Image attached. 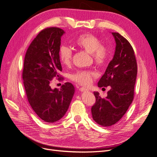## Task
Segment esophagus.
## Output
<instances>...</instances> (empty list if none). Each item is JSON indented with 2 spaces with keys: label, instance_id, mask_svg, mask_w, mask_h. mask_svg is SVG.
<instances>
[{
  "label": "esophagus",
  "instance_id": "1",
  "mask_svg": "<svg viewBox=\"0 0 157 157\" xmlns=\"http://www.w3.org/2000/svg\"><path fill=\"white\" fill-rule=\"evenodd\" d=\"M79 90H80L81 92H86V91H88V89L85 88V87H81V88L79 89Z\"/></svg>",
  "mask_w": 157,
  "mask_h": 157
}]
</instances>
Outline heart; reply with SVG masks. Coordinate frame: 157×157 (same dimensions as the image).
Masks as SVG:
<instances>
[{"label":"heart","mask_w":157,"mask_h":157,"mask_svg":"<svg viewBox=\"0 0 157 157\" xmlns=\"http://www.w3.org/2000/svg\"><path fill=\"white\" fill-rule=\"evenodd\" d=\"M74 44L78 48L90 54L92 59L97 65H103L107 60L109 50L101 45V42L98 37L90 33L79 36L75 40ZM59 59L63 65L69 66L72 63V52L69 47L65 45L60 46L59 50ZM95 74L88 71H79L72 74L70 78L74 82L82 85H89L91 83Z\"/></svg>","instance_id":"1"}]
</instances>
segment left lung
I'll return each instance as SVG.
<instances>
[{
    "mask_svg": "<svg viewBox=\"0 0 157 157\" xmlns=\"http://www.w3.org/2000/svg\"><path fill=\"white\" fill-rule=\"evenodd\" d=\"M116 48L113 59L98 82L99 87L110 86L107 96L94 92L96 103L91 108L92 118L103 127L111 126L123 117L134 98L137 63L132 46L118 33L113 32Z\"/></svg>",
    "mask_w": 157,
    "mask_h": 157,
    "instance_id": "8db88e82",
    "label": "left lung"
}]
</instances>
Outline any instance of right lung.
<instances>
[{
    "label": "right lung",
    "mask_w": 157,
    "mask_h": 157,
    "mask_svg": "<svg viewBox=\"0 0 157 157\" xmlns=\"http://www.w3.org/2000/svg\"><path fill=\"white\" fill-rule=\"evenodd\" d=\"M64 33L59 28L44 29L29 46L25 57L22 79L26 96L34 112L44 122L53 123L63 117L75 92L68 82L60 89L50 86V81L59 78L62 71L59 50Z\"/></svg>",
    "instance_id": "obj_1"
}]
</instances>
